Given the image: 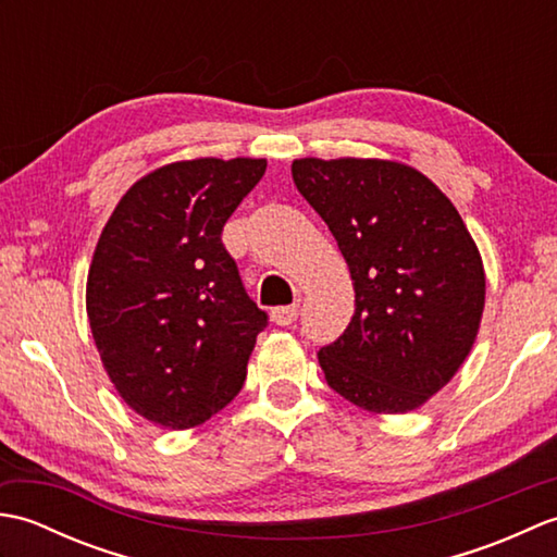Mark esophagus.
Here are the masks:
<instances>
[{"label": "esophagus", "instance_id": "esophagus-1", "mask_svg": "<svg viewBox=\"0 0 557 557\" xmlns=\"http://www.w3.org/2000/svg\"><path fill=\"white\" fill-rule=\"evenodd\" d=\"M270 315L275 325H292L299 318V306H277Z\"/></svg>", "mask_w": 557, "mask_h": 557}]
</instances>
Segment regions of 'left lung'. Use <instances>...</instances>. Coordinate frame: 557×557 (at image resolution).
<instances>
[{
  "label": "left lung",
  "mask_w": 557,
  "mask_h": 557,
  "mask_svg": "<svg viewBox=\"0 0 557 557\" xmlns=\"http://www.w3.org/2000/svg\"><path fill=\"white\" fill-rule=\"evenodd\" d=\"M299 194L345 256L357 309L318 351L327 385L373 413H407L443 389L474 347L486 272L465 220L405 162L301 158Z\"/></svg>",
  "instance_id": "left-lung-1"
}]
</instances>
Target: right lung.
Wrapping results in <instances>:
<instances>
[{"label": "right lung", "instance_id": "1", "mask_svg": "<svg viewBox=\"0 0 557 557\" xmlns=\"http://www.w3.org/2000/svg\"><path fill=\"white\" fill-rule=\"evenodd\" d=\"M265 168L260 158L164 164L128 188L98 239L92 339L120 397L162 429L206 423L246 381L268 315L220 234Z\"/></svg>", "mask_w": 557, "mask_h": 557}]
</instances>
